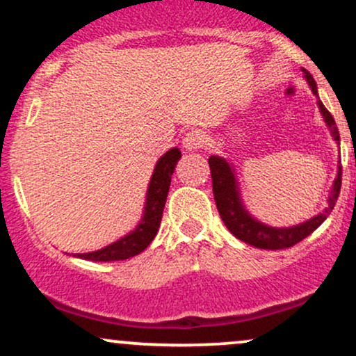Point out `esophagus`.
Instances as JSON below:
<instances>
[{
  "mask_svg": "<svg viewBox=\"0 0 356 356\" xmlns=\"http://www.w3.org/2000/svg\"><path fill=\"white\" fill-rule=\"evenodd\" d=\"M207 142V136L206 132H202L201 129H192L186 134L182 138V147L186 150H197L204 147V144Z\"/></svg>",
  "mask_w": 356,
  "mask_h": 356,
  "instance_id": "obj_1",
  "label": "esophagus"
}]
</instances>
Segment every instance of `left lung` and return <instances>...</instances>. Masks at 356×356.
<instances>
[{
	"label": "left lung",
	"instance_id": "1",
	"mask_svg": "<svg viewBox=\"0 0 356 356\" xmlns=\"http://www.w3.org/2000/svg\"><path fill=\"white\" fill-rule=\"evenodd\" d=\"M305 72L306 80H308L312 92L318 97L316 90V81L309 72ZM320 110L323 113V118L332 129V134L334 140L340 142V134L338 129L334 127V120L332 113L326 110L325 105L321 102H318ZM209 167H211V177H212V192H214V201L218 206L220 219L224 220L226 227L229 229L236 238L244 241V243L251 244L254 248L261 249H286L295 246L296 243L308 238L314 229L321 226L323 220L330 216V212L333 211L334 204H337L338 194L341 189V164L338 167V175L333 182L332 195L328 199V207L325 211L320 212L318 216H314L313 219L306 220V222L298 224L293 227H269L266 224L259 222L254 218L249 216V212L244 209V206L241 204L239 192H238V182H236L234 172H232L231 165L227 164L224 159L216 157L212 155L209 157Z\"/></svg>",
	"mask_w": 356,
	"mask_h": 356
}]
</instances>
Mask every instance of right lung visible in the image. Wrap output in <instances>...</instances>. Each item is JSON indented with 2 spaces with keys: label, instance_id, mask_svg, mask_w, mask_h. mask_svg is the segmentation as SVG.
Here are the masks:
<instances>
[{
  "label": "right lung",
  "instance_id": "add662e5",
  "mask_svg": "<svg viewBox=\"0 0 356 356\" xmlns=\"http://www.w3.org/2000/svg\"><path fill=\"white\" fill-rule=\"evenodd\" d=\"M181 159V150L170 149L159 159L155 165L152 179H150L149 191H147V201L144 207V218H142L136 231L127 234L125 238L115 241L110 246H105L99 251L83 252L76 257L88 261H124L129 257L140 254L144 249L152 243L161 226L162 212H164L165 199L169 194L170 179H172L174 169Z\"/></svg>",
  "mask_w": 356,
  "mask_h": 356
}]
</instances>
